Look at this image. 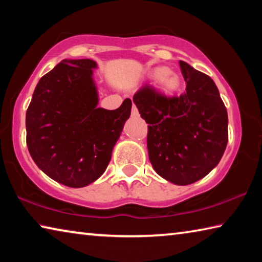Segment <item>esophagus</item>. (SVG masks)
Listing matches in <instances>:
<instances>
[{
	"label": "esophagus",
	"instance_id": "1",
	"mask_svg": "<svg viewBox=\"0 0 262 262\" xmlns=\"http://www.w3.org/2000/svg\"><path fill=\"white\" fill-rule=\"evenodd\" d=\"M132 117H139V111H137L136 106L133 104V108H132Z\"/></svg>",
	"mask_w": 262,
	"mask_h": 262
}]
</instances>
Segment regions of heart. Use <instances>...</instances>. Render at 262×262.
<instances>
[{"label":"heart","mask_w":262,"mask_h":262,"mask_svg":"<svg viewBox=\"0 0 262 262\" xmlns=\"http://www.w3.org/2000/svg\"><path fill=\"white\" fill-rule=\"evenodd\" d=\"M152 77L157 78V82L163 90L165 91H176L180 86V77L167 68H156L152 72Z\"/></svg>","instance_id":"heart-1"}]
</instances>
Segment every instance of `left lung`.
<instances>
[{
    "mask_svg": "<svg viewBox=\"0 0 262 262\" xmlns=\"http://www.w3.org/2000/svg\"><path fill=\"white\" fill-rule=\"evenodd\" d=\"M186 90L166 97L148 85L133 101L148 123V152L157 173L174 185H189L220 163L228 144V112L215 82L179 61Z\"/></svg>",
    "mask_w": 262,
    "mask_h": 262,
    "instance_id": "left-lung-1",
    "label": "left lung"
}]
</instances>
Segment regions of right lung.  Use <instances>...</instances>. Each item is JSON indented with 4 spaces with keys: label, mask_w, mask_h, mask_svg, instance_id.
Listing matches in <instances>:
<instances>
[{
    "label": "right lung",
    "mask_w": 262,
    "mask_h": 262,
    "mask_svg": "<svg viewBox=\"0 0 262 262\" xmlns=\"http://www.w3.org/2000/svg\"><path fill=\"white\" fill-rule=\"evenodd\" d=\"M97 62L66 59L40 78L26 111V143L43 173L81 188L104 173L132 100L113 111L98 107Z\"/></svg>",
    "instance_id": "right-lung-1"
}]
</instances>
